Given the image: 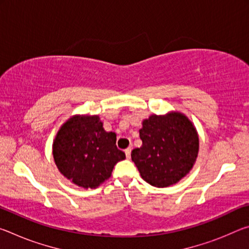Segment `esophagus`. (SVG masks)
<instances>
[{"mask_svg": "<svg viewBox=\"0 0 249 249\" xmlns=\"http://www.w3.org/2000/svg\"><path fill=\"white\" fill-rule=\"evenodd\" d=\"M130 151H132V148H129V147H128V148L125 149V155H126V157H127L128 159L130 158Z\"/></svg>", "mask_w": 249, "mask_h": 249, "instance_id": "1", "label": "esophagus"}]
</instances>
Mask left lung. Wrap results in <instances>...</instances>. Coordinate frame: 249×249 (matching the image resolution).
Instances as JSON below:
<instances>
[{"instance_id":"8db88e82","label":"left lung","mask_w":249,"mask_h":249,"mask_svg":"<svg viewBox=\"0 0 249 249\" xmlns=\"http://www.w3.org/2000/svg\"><path fill=\"white\" fill-rule=\"evenodd\" d=\"M142 124V145L132 151V160L141 177L157 188L179 182L190 172L199 154L196 126L177 111L153 114Z\"/></svg>"}]
</instances>
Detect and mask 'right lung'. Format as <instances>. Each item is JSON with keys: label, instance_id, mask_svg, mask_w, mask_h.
I'll return each instance as SVG.
<instances>
[{"label": "right lung", "instance_id": "obj_1", "mask_svg": "<svg viewBox=\"0 0 249 249\" xmlns=\"http://www.w3.org/2000/svg\"><path fill=\"white\" fill-rule=\"evenodd\" d=\"M54 163L73 184L95 189L125 159L116 147V134L105 132L99 115H73L67 120L53 142Z\"/></svg>", "mask_w": 249, "mask_h": 249}]
</instances>
